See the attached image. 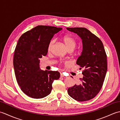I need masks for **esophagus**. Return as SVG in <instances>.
Listing matches in <instances>:
<instances>
[{"label":"esophagus","instance_id":"esophagus-1","mask_svg":"<svg viewBox=\"0 0 120 120\" xmlns=\"http://www.w3.org/2000/svg\"><path fill=\"white\" fill-rule=\"evenodd\" d=\"M60 76H61V77H67L65 76H64V75H63V73H61V74H60Z\"/></svg>","mask_w":120,"mask_h":120}]
</instances>
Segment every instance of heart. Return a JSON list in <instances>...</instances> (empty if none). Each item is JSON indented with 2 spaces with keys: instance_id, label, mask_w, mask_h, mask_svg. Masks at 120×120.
<instances>
[{
  "instance_id": "b5f03b06",
  "label": "heart",
  "mask_w": 120,
  "mask_h": 120,
  "mask_svg": "<svg viewBox=\"0 0 120 120\" xmlns=\"http://www.w3.org/2000/svg\"><path fill=\"white\" fill-rule=\"evenodd\" d=\"M62 40L64 43L65 46L69 50H73L75 46L76 45V41L75 39H74L72 37L70 36V35H64L62 37ZM55 42V41L52 40L51 41L50 43H49L48 47V50L50 51L52 49V48L53 46V43ZM64 64L66 65H68L69 64V62L68 61H65L64 62Z\"/></svg>"
}]
</instances>
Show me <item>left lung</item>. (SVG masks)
Listing matches in <instances>:
<instances>
[{"mask_svg": "<svg viewBox=\"0 0 120 120\" xmlns=\"http://www.w3.org/2000/svg\"><path fill=\"white\" fill-rule=\"evenodd\" d=\"M82 39L83 49L76 63L83 68L81 83L68 89L71 98L79 101L90 100L101 90L107 70V55L101 40L85 28H67Z\"/></svg>", "mask_w": 120, "mask_h": 120, "instance_id": "1", "label": "left lung"}]
</instances>
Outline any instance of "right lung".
Returning <instances> with one entry per match:
<instances>
[{
  "instance_id": "1",
  "label": "right lung",
  "mask_w": 120,
  "mask_h": 120,
  "mask_svg": "<svg viewBox=\"0 0 120 120\" xmlns=\"http://www.w3.org/2000/svg\"><path fill=\"white\" fill-rule=\"evenodd\" d=\"M62 29L40 25L24 33L18 41L13 59L15 75L22 91L30 98L49 95L53 81L60 77L58 71L41 70L40 59L47 55L51 40Z\"/></svg>"
}]
</instances>
